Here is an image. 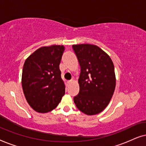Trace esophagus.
Masks as SVG:
<instances>
[{
    "label": "esophagus",
    "instance_id": "1",
    "mask_svg": "<svg viewBox=\"0 0 146 146\" xmlns=\"http://www.w3.org/2000/svg\"><path fill=\"white\" fill-rule=\"evenodd\" d=\"M72 82H73V80H70V81H68L67 83L68 84H71Z\"/></svg>",
    "mask_w": 146,
    "mask_h": 146
}]
</instances>
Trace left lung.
Masks as SVG:
<instances>
[{"label": "left lung", "instance_id": "left-lung-1", "mask_svg": "<svg viewBox=\"0 0 146 146\" xmlns=\"http://www.w3.org/2000/svg\"><path fill=\"white\" fill-rule=\"evenodd\" d=\"M81 68L79 94L74 98L78 109L92 115L104 110L115 87L114 66L108 54L96 45H72Z\"/></svg>", "mask_w": 146, "mask_h": 146}]
</instances>
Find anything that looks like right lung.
I'll return each mask as SVG.
<instances>
[{"instance_id": "add662e5", "label": "right lung", "mask_w": 146, "mask_h": 146, "mask_svg": "<svg viewBox=\"0 0 146 146\" xmlns=\"http://www.w3.org/2000/svg\"><path fill=\"white\" fill-rule=\"evenodd\" d=\"M64 47L43 46L25 62L22 86L31 107L39 113L49 112L56 108L65 94L59 65Z\"/></svg>"}]
</instances>
